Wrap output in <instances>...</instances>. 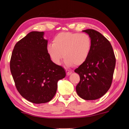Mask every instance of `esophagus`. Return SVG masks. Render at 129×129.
Here are the masks:
<instances>
[{
  "label": "esophagus",
  "instance_id": "esophagus-1",
  "mask_svg": "<svg viewBox=\"0 0 129 129\" xmlns=\"http://www.w3.org/2000/svg\"><path fill=\"white\" fill-rule=\"evenodd\" d=\"M66 75L67 76H69L72 74V72L69 71V70H66Z\"/></svg>",
  "mask_w": 129,
  "mask_h": 129
}]
</instances>
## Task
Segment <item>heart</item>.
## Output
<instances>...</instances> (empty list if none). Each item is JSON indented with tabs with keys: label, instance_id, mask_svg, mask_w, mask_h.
<instances>
[{
	"label": "heart",
	"instance_id": "b5f03b06",
	"mask_svg": "<svg viewBox=\"0 0 129 129\" xmlns=\"http://www.w3.org/2000/svg\"><path fill=\"white\" fill-rule=\"evenodd\" d=\"M91 39L86 33L60 32L47 47L49 57L56 64H60L63 55L68 66H80L86 62L90 53Z\"/></svg>",
	"mask_w": 129,
	"mask_h": 129
}]
</instances>
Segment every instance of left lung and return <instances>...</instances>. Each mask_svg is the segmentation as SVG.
<instances>
[{"label":"left lung","mask_w":129,"mask_h":129,"mask_svg":"<svg viewBox=\"0 0 129 129\" xmlns=\"http://www.w3.org/2000/svg\"><path fill=\"white\" fill-rule=\"evenodd\" d=\"M83 31L90 37L92 45L87 60L75 70L80 79L76 90L83 99L96 100L110 89L116 58L110 43L101 33L93 29Z\"/></svg>","instance_id":"8db88e82"}]
</instances>
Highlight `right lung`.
Returning <instances> with one entry per match:
<instances>
[{
	"label": "right lung",
	"mask_w": 129,
	"mask_h": 129,
	"mask_svg": "<svg viewBox=\"0 0 129 129\" xmlns=\"http://www.w3.org/2000/svg\"><path fill=\"white\" fill-rule=\"evenodd\" d=\"M43 31H31L16 44L10 68L15 86L23 98L35 104L50 102L58 80L66 76L64 69L51 60Z\"/></svg>",
	"instance_id": "1"
}]
</instances>
